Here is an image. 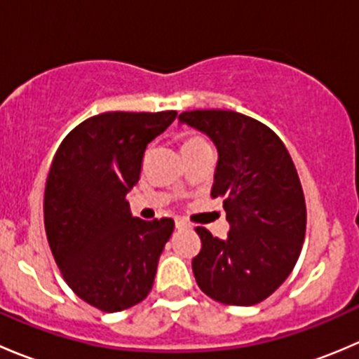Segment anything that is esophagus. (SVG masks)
<instances>
[{
  "label": "esophagus",
  "instance_id": "1",
  "mask_svg": "<svg viewBox=\"0 0 359 359\" xmlns=\"http://www.w3.org/2000/svg\"><path fill=\"white\" fill-rule=\"evenodd\" d=\"M175 227H177V229H189L191 224L187 222V220L180 219V217H179V219H175Z\"/></svg>",
  "mask_w": 359,
  "mask_h": 359
}]
</instances>
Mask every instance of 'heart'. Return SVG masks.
<instances>
[{
    "label": "heart",
    "mask_w": 359,
    "mask_h": 359,
    "mask_svg": "<svg viewBox=\"0 0 359 359\" xmlns=\"http://www.w3.org/2000/svg\"><path fill=\"white\" fill-rule=\"evenodd\" d=\"M205 139H201L200 135H186L182 139V149H189V147H196V146H203Z\"/></svg>",
    "instance_id": "1"
}]
</instances>
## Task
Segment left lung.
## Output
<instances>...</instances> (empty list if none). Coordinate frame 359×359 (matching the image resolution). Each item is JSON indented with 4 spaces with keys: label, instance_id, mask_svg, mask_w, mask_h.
I'll list each match as a JSON object with an SVG mask.
<instances>
[{
    "label": "left lung",
    "instance_id": "obj_1",
    "mask_svg": "<svg viewBox=\"0 0 359 359\" xmlns=\"http://www.w3.org/2000/svg\"><path fill=\"white\" fill-rule=\"evenodd\" d=\"M180 123L206 133L219 151L212 198H222L226 240L196 227L198 287L227 306H255L295 267L306 236V200L287 147L264 123L234 111H186Z\"/></svg>",
    "mask_w": 359,
    "mask_h": 359
}]
</instances>
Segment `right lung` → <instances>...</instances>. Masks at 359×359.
I'll return each instance as SVG.
<instances>
[{"label": "right lung", "instance_id": "right-lung-1", "mask_svg": "<svg viewBox=\"0 0 359 359\" xmlns=\"http://www.w3.org/2000/svg\"><path fill=\"white\" fill-rule=\"evenodd\" d=\"M175 116L102 112L71 130L53 156L43 203L50 250L69 288L104 313L146 299L175 227L168 217H132L126 201L147 144Z\"/></svg>", "mask_w": 359, "mask_h": 359}]
</instances>
